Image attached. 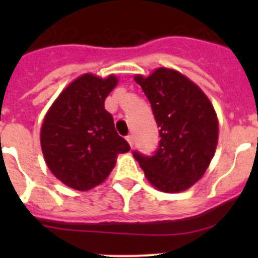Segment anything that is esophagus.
Returning <instances> with one entry per match:
<instances>
[{
    "instance_id": "obj_1",
    "label": "esophagus",
    "mask_w": 258,
    "mask_h": 258,
    "mask_svg": "<svg viewBox=\"0 0 258 258\" xmlns=\"http://www.w3.org/2000/svg\"><path fill=\"white\" fill-rule=\"evenodd\" d=\"M126 141H127V143H129V146H131L132 149H133V142H134L133 136H127L126 137Z\"/></svg>"
}]
</instances>
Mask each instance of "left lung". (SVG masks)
<instances>
[{
	"mask_svg": "<svg viewBox=\"0 0 258 258\" xmlns=\"http://www.w3.org/2000/svg\"><path fill=\"white\" fill-rule=\"evenodd\" d=\"M134 80L149 98L161 137L154 156L134 152V157L155 188L182 192L202 178L213 159L217 113L206 93L178 71L159 67Z\"/></svg>",
	"mask_w": 258,
	"mask_h": 258,
	"instance_id": "8db88e82",
	"label": "left lung"
}]
</instances>
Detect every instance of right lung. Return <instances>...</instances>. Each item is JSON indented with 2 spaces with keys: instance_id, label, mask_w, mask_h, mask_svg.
I'll return each mask as SVG.
<instances>
[{
  "instance_id": "obj_1",
  "label": "right lung",
  "mask_w": 258,
  "mask_h": 258,
  "mask_svg": "<svg viewBox=\"0 0 258 258\" xmlns=\"http://www.w3.org/2000/svg\"><path fill=\"white\" fill-rule=\"evenodd\" d=\"M115 75L84 74L68 84L47 109L40 142L50 172L68 187L88 191L103 183L118 154L131 150L115 131L104 101L117 85Z\"/></svg>"
}]
</instances>
